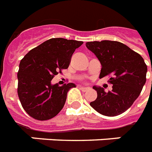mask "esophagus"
<instances>
[{"mask_svg": "<svg viewBox=\"0 0 152 152\" xmlns=\"http://www.w3.org/2000/svg\"><path fill=\"white\" fill-rule=\"evenodd\" d=\"M80 90L83 91H86L89 89V88H88V87H80Z\"/></svg>", "mask_w": 152, "mask_h": 152, "instance_id": "34e87169", "label": "esophagus"}]
</instances>
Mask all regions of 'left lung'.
Masks as SVG:
<instances>
[{"instance_id":"left-lung-1","label":"left lung","mask_w":152,"mask_h":152,"mask_svg":"<svg viewBox=\"0 0 152 152\" xmlns=\"http://www.w3.org/2000/svg\"><path fill=\"white\" fill-rule=\"evenodd\" d=\"M86 46L101 63L99 78L111 75L109 82L113 84L109 92L94 86L98 95L95 101L91 102V106L108 117L124 113L138 98L146 83L148 67L143 57L119 42H88Z\"/></svg>"}]
</instances>
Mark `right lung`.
<instances>
[{
	"mask_svg": "<svg viewBox=\"0 0 152 152\" xmlns=\"http://www.w3.org/2000/svg\"><path fill=\"white\" fill-rule=\"evenodd\" d=\"M83 42L50 39L32 49L21 60L17 73L18 95L25 111L40 121L49 120L64 107L67 94L75 83L52 84L62 69H68L76 49Z\"/></svg>",
	"mask_w": 152,
	"mask_h": 152,
	"instance_id": "1",
	"label": "right lung"
}]
</instances>
